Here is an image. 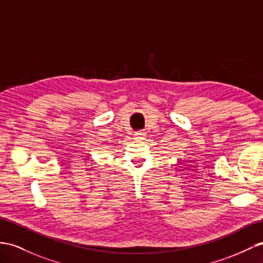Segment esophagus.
Masks as SVG:
<instances>
[{
	"mask_svg": "<svg viewBox=\"0 0 263 263\" xmlns=\"http://www.w3.org/2000/svg\"><path fill=\"white\" fill-rule=\"evenodd\" d=\"M134 138L136 139H139V140H141V139H143L144 137H145V132L144 131H138L136 134H134Z\"/></svg>",
	"mask_w": 263,
	"mask_h": 263,
	"instance_id": "esophagus-1",
	"label": "esophagus"
}]
</instances>
